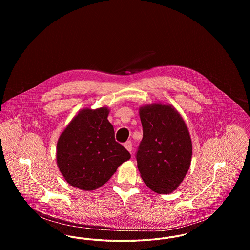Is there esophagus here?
I'll return each instance as SVG.
<instances>
[{
    "label": "esophagus",
    "mask_w": 250,
    "mask_h": 250,
    "mask_svg": "<svg viewBox=\"0 0 250 250\" xmlns=\"http://www.w3.org/2000/svg\"><path fill=\"white\" fill-rule=\"evenodd\" d=\"M124 146H125V148L128 151V152H130L132 151V143H131L130 141H128V142H126V143L124 144Z\"/></svg>",
    "instance_id": "esophagus-1"
}]
</instances>
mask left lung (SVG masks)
<instances>
[{
  "label": "left lung",
  "mask_w": 250,
  "mask_h": 250,
  "mask_svg": "<svg viewBox=\"0 0 250 250\" xmlns=\"http://www.w3.org/2000/svg\"><path fill=\"white\" fill-rule=\"evenodd\" d=\"M143 137L137 152L138 168L145 185L155 193L176 190L192 157L188 128L178 110L167 104L140 107Z\"/></svg>",
  "instance_id": "1"
}]
</instances>
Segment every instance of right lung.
Here are the masks:
<instances>
[{"instance_id": "1", "label": "right lung", "mask_w": 250, "mask_h": 250, "mask_svg": "<svg viewBox=\"0 0 250 250\" xmlns=\"http://www.w3.org/2000/svg\"><path fill=\"white\" fill-rule=\"evenodd\" d=\"M108 113L107 107H84L60 135L57 166L74 188L95 190L107 183L120 165L130 159L128 151L115 141Z\"/></svg>"}]
</instances>
